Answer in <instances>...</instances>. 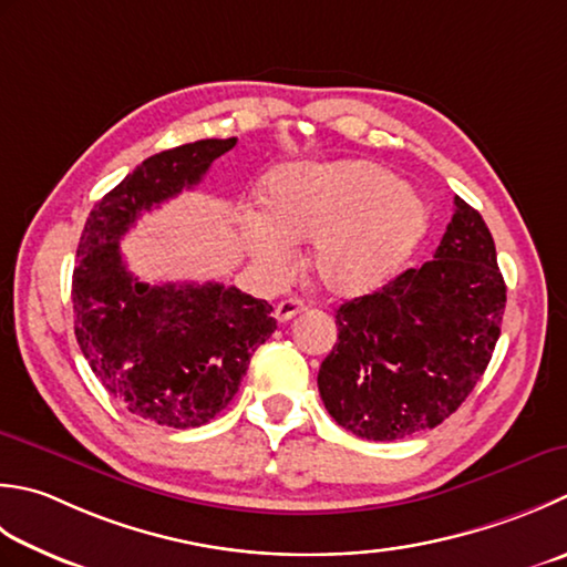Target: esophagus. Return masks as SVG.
Here are the masks:
<instances>
[{"mask_svg":"<svg viewBox=\"0 0 567 567\" xmlns=\"http://www.w3.org/2000/svg\"><path fill=\"white\" fill-rule=\"evenodd\" d=\"M302 309H305V302H299V299H285V302L275 307V319L277 321H290L292 317L302 312Z\"/></svg>","mask_w":567,"mask_h":567,"instance_id":"1","label":"esophagus"}]
</instances>
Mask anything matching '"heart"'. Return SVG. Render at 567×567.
Wrapping results in <instances>:
<instances>
[{"instance_id": "b5f03b06", "label": "heart", "mask_w": 567, "mask_h": 567, "mask_svg": "<svg viewBox=\"0 0 567 567\" xmlns=\"http://www.w3.org/2000/svg\"><path fill=\"white\" fill-rule=\"evenodd\" d=\"M262 216L246 218L255 260L280 265L290 243L312 240L309 272L331 297L371 295L403 270L427 230L423 202L371 162L290 164L272 172Z\"/></svg>"}]
</instances>
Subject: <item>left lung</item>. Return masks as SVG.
<instances>
[{
    "mask_svg": "<svg viewBox=\"0 0 567 567\" xmlns=\"http://www.w3.org/2000/svg\"><path fill=\"white\" fill-rule=\"evenodd\" d=\"M504 307L492 233L454 196L430 262L337 309L339 337L317 375L329 415L375 442L437 427L489 365Z\"/></svg>",
    "mask_w": 567,
    "mask_h": 567,
    "instance_id": "1",
    "label": "left lung"
}]
</instances>
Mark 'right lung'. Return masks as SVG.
<instances>
[{
	"mask_svg": "<svg viewBox=\"0 0 567 567\" xmlns=\"http://www.w3.org/2000/svg\"><path fill=\"white\" fill-rule=\"evenodd\" d=\"M236 142L198 140L144 159L100 198L78 243V347L105 391L147 423L188 430L214 420L277 329L265 299L220 282H142L120 252L142 210L196 186Z\"/></svg>",
	"mask_w": 567,
	"mask_h": 567,
	"instance_id": "add662e5",
	"label": "right lung"
}]
</instances>
